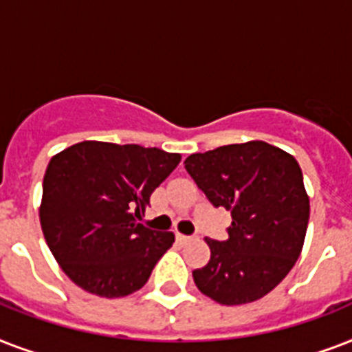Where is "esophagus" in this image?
Instances as JSON below:
<instances>
[{
    "label": "esophagus",
    "mask_w": 352,
    "mask_h": 352,
    "mask_svg": "<svg viewBox=\"0 0 352 352\" xmlns=\"http://www.w3.org/2000/svg\"><path fill=\"white\" fill-rule=\"evenodd\" d=\"M175 239H177V241H179V243H181V245H184V243H188V241L192 239V237H190V235L179 234V232H177V234H175Z\"/></svg>",
    "instance_id": "obj_1"
}]
</instances>
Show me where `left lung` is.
<instances>
[{
  "label": "left lung",
  "mask_w": 352,
  "mask_h": 352,
  "mask_svg": "<svg viewBox=\"0 0 352 352\" xmlns=\"http://www.w3.org/2000/svg\"><path fill=\"white\" fill-rule=\"evenodd\" d=\"M206 199L232 212L225 241L208 239L197 289L221 305L250 303L281 283L300 257L309 197L298 160L261 140L221 146L184 160Z\"/></svg>",
  "instance_id": "1"
}]
</instances>
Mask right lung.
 Wrapping results in <instances>:
<instances>
[{
    "mask_svg": "<svg viewBox=\"0 0 352 352\" xmlns=\"http://www.w3.org/2000/svg\"><path fill=\"white\" fill-rule=\"evenodd\" d=\"M179 162L181 155L159 148L95 140L52 157L43 177L41 230L80 289L122 298L146 285L175 235L138 219Z\"/></svg>",
    "mask_w": 352,
    "mask_h": 352,
    "instance_id": "add662e5",
    "label": "right lung"
}]
</instances>
